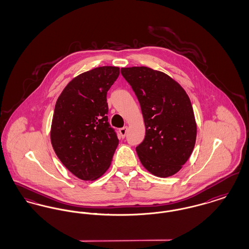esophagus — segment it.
<instances>
[{
	"label": "esophagus",
	"mask_w": 249,
	"mask_h": 249,
	"mask_svg": "<svg viewBox=\"0 0 249 249\" xmlns=\"http://www.w3.org/2000/svg\"><path fill=\"white\" fill-rule=\"evenodd\" d=\"M127 131H128V127H127V126H125V127H123V128H121V129L119 130L120 135H121L123 138L126 136V133H127Z\"/></svg>",
	"instance_id": "obj_1"
}]
</instances>
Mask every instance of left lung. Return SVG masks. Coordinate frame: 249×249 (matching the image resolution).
I'll use <instances>...</instances> for the list:
<instances>
[{"instance_id": "1", "label": "left lung", "mask_w": 249, "mask_h": 249, "mask_svg": "<svg viewBox=\"0 0 249 249\" xmlns=\"http://www.w3.org/2000/svg\"><path fill=\"white\" fill-rule=\"evenodd\" d=\"M121 74L136 95L145 126V136L136 146L143 167L168 178L189 160L197 127L190 98L164 72L147 67L121 68Z\"/></svg>"}]
</instances>
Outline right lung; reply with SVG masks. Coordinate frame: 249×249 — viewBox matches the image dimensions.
<instances>
[{
	"label": "right lung",
	"instance_id": "right-lung-1",
	"mask_svg": "<svg viewBox=\"0 0 249 249\" xmlns=\"http://www.w3.org/2000/svg\"><path fill=\"white\" fill-rule=\"evenodd\" d=\"M119 75V67L114 66L86 71L57 100L51 143L62 164L82 180L104 175L118 147V133L108 122L107 95Z\"/></svg>",
	"mask_w": 249,
	"mask_h": 249
}]
</instances>
